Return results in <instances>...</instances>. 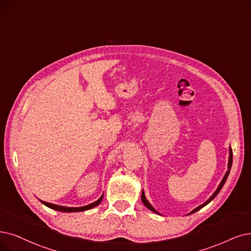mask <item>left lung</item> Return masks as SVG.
<instances>
[{"label": "left lung", "instance_id": "obj_1", "mask_svg": "<svg viewBox=\"0 0 251 251\" xmlns=\"http://www.w3.org/2000/svg\"><path fill=\"white\" fill-rule=\"evenodd\" d=\"M232 164H233V151H232V148H229V157H228V166H227V171H226V175H225V177L223 178V180H222V182H220V184H219V186L217 187V189L215 190V193L210 197V199L209 200H207V201L204 203V204H202L201 206H199V207H197L196 209H194L192 212L190 213H195V212H197L198 210H200V209H202L204 206H206L207 204H209L210 202L212 201V200L217 196V194L220 192V189L223 188V186H224V184L226 183V179H227V176H228V174H229V170H230V167H232ZM141 200H142V202H143V204L149 209V210H151V211H153V212H155V213H158L156 210L149 204V202L147 201L146 200V198H145V195H144V192H142V196H141Z\"/></svg>", "mask_w": 251, "mask_h": 251}]
</instances>
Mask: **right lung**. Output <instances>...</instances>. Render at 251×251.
Segmentation results:
<instances>
[{
	"label": "right lung",
	"instance_id": "obj_1",
	"mask_svg": "<svg viewBox=\"0 0 251 251\" xmlns=\"http://www.w3.org/2000/svg\"><path fill=\"white\" fill-rule=\"evenodd\" d=\"M103 199V196L100 198L98 201H96L95 203L93 204H89L87 206H83V207H78V208H71V207H64V206H57V205H54V204H50V203H47V202H43L41 201L42 204H44L45 206L51 208L53 210H56V211H61V212H80V211H85V210H88V209H92L96 206H98L100 203H101Z\"/></svg>",
	"mask_w": 251,
	"mask_h": 251
}]
</instances>
